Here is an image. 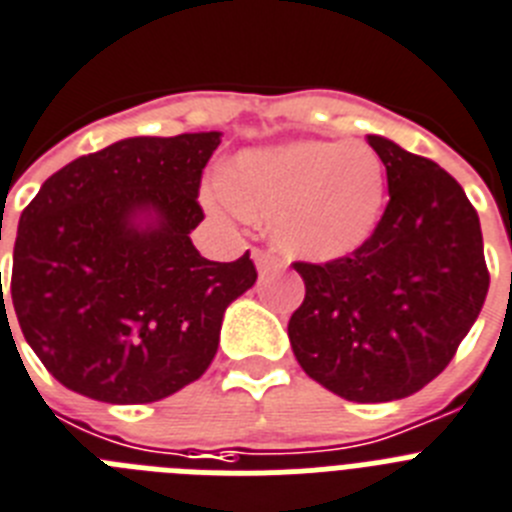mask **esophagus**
Here are the masks:
<instances>
[{
	"mask_svg": "<svg viewBox=\"0 0 512 512\" xmlns=\"http://www.w3.org/2000/svg\"><path fill=\"white\" fill-rule=\"evenodd\" d=\"M253 261H256V266H259V272H269V269L282 266V261H279L274 253L261 251V248H253Z\"/></svg>",
	"mask_w": 512,
	"mask_h": 512,
	"instance_id": "esophagus-1",
	"label": "esophagus"
}]
</instances>
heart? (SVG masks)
Returning a JSON list of instances; mask_svg holds the SVG:
<instances>
[{
    "label": "heart",
    "instance_id": "obj_1",
    "mask_svg": "<svg viewBox=\"0 0 512 512\" xmlns=\"http://www.w3.org/2000/svg\"><path fill=\"white\" fill-rule=\"evenodd\" d=\"M386 191V165L370 144L300 139L230 157L209 204L235 220H269L290 259L334 261L373 238Z\"/></svg>",
    "mask_w": 512,
    "mask_h": 512
}]
</instances>
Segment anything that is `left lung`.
Segmentation results:
<instances>
[{
  "label": "left lung",
  "instance_id": "8db88e82",
  "mask_svg": "<svg viewBox=\"0 0 512 512\" xmlns=\"http://www.w3.org/2000/svg\"><path fill=\"white\" fill-rule=\"evenodd\" d=\"M388 178L373 238L344 259L295 261L305 300L287 323L300 368L347 401L412 396L438 378L489 290L479 214L427 157L370 134Z\"/></svg>",
  "mask_w": 512,
  "mask_h": 512
}]
</instances>
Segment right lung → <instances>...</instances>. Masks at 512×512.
I'll use <instances>...</instances> for the list:
<instances>
[{"mask_svg":"<svg viewBox=\"0 0 512 512\" xmlns=\"http://www.w3.org/2000/svg\"><path fill=\"white\" fill-rule=\"evenodd\" d=\"M217 144L220 131L121 139L64 165L20 214L15 316L69 391L150 404L202 378L217 355L225 308L259 277L248 251L220 264L189 238Z\"/></svg>","mask_w":512,"mask_h":512,"instance_id":"right-lung-1","label":"right lung"}]
</instances>
